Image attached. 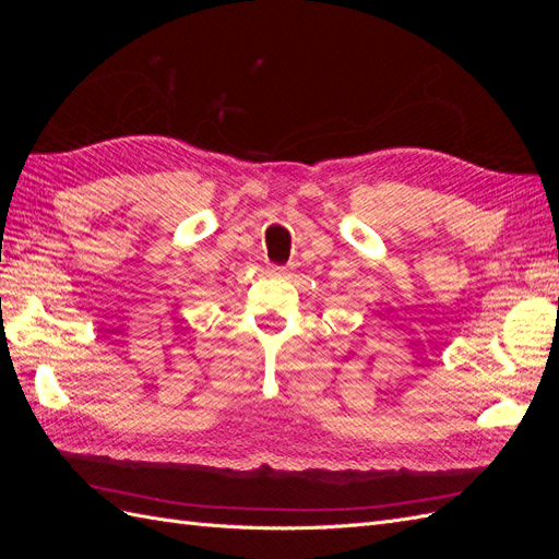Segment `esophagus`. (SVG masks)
Masks as SVG:
<instances>
[{"mask_svg":"<svg viewBox=\"0 0 559 559\" xmlns=\"http://www.w3.org/2000/svg\"><path fill=\"white\" fill-rule=\"evenodd\" d=\"M270 273H273V275H277V277H282V275H286V267L273 265V267H270Z\"/></svg>","mask_w":559,"mask_h":559,"instance_id":"esophagus-1","label":"esophagus"}]
</instances>
